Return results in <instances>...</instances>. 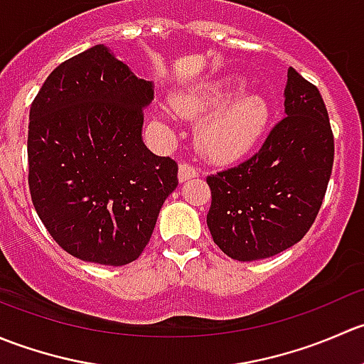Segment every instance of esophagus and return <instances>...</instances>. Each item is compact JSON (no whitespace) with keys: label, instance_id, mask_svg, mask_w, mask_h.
<instances>
[{"label":"esophagus","instance_id":"1","mask_svg":"<svg viewBox=\"0 0 364 364\" xmlns=\"http://www.w3.org/2000/svg\"><path fill=\"white\" fill-rule=\"evenodd\" d=\"M199 176V171H197L193 165L190 164H181L179 165V181H186V179H192Z\"/></svg>","mask_w":364,"mask_h":364}]
</instances>
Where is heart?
<instances>
[{
	"label": "heart",
	"mask_w": 364,
	"mask_h": 364,
	"mask_svg": "<svg viewBox=\"0 0 364 364\" xmlns=\"http://www.w3.org/2000/svg\"><path fill=\"white\" fill-rule=\"evenodd\" d=\"M236 82L211 84L174 100V111L188 119L211 114L199 130L200 149L213 160H234L250 151L269 123V105L259 95H240Z\"/></svg>",
	"instance_id": "obj_1"
}]
</instances>
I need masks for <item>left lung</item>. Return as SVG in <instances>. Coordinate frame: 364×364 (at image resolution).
<instances>
[{
    "label": "left lung",
    "instance_id": "8db88e82",
    "mask_svg": "<svg viewBox=\"0 0 364 364\" xmlns=\"http://www.w3.org/2000/svg\"><path fill=\"white\" fill-rule=\"evenodd\" d=\"M287 77L285 117L259 151L205 178L213 241L243 262L273 257L303 240L331 178L335 139L324 100L292 67Z\"/></svg>",
    "mask_w": 364,
    "mask_h": 364
}]
</instances>
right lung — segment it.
Wrapping results in <instances>:
<instances>
[{"instance_id": "1", "label": "right lung", "mask_w": 364, "mask_h": 364, "mask_svg": "<svg viewBox=\"0 0 364 364\" xmlns=\"http://www.w3.org/2000/svg\"><path fill=\"white\" fill-rule=\"evenodd\" d=\"M151 82L105 46L61 63L29 109L28 185L53 240L80 260L124 266L149 243L178 164L141 139Z\"/></svg>"}]
</instances>
